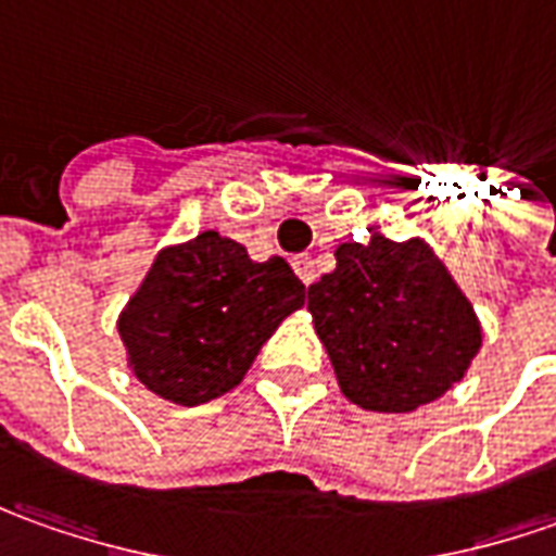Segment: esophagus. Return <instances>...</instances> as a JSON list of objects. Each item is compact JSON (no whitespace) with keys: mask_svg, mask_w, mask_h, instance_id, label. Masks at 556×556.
Segmentation results:
<instances>
[{"mask_svg":"<svg viewBox=\"0 0 556 556\" xmlns=\"http://www.w3.org/2000/svg\"><path fill=\"white\" fill-rule=\"evenodd\" d=\"M292 267H295V274L301 277V282H304V286H311V282L316 279L314 261L307 258V255H298V258H292Z\"/></svg>","mask_w":556,"mask_h":556,"instance_id":"esophagus-1","label":"esophagus"}]
</instances>
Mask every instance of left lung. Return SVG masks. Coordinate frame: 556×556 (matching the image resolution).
I'll use <instances>...</instances> for the list:
<instances>
[{"mask_svg":"<svg viewBox=\"0 0 556 556\" xmlns=\"http://www.w3.org/2000/svg\"><path fill=\"white\" fill-rule=\"evenodd\" d=\"M307 289L341 393L369 412H415L450 391L483 344L470 301L428 242H341Z\"/></svg>","mask_w":556,"mask_h":556,"instance_id":"left-lung-1","label":"left lung"}]
</instances>
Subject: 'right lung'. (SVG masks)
Instances as JSON below:
<instances>
[{"label":"right lung","mask_w":556,"mask_h":556,"mask_svg":"<svg viewBox=\"0 0 556 556\" xmlns=\"http://www.w3.org/2000/svg\"><path fill=\"white\" fill-rule=\"evenodd\" d=\"M301 304L304 282L286 261L258 264L240 242L202 230L156 255L116 329L147 391L200 406L240 384L261 344Z\"/></svg>","instance_id":"1"}]
</instances>
